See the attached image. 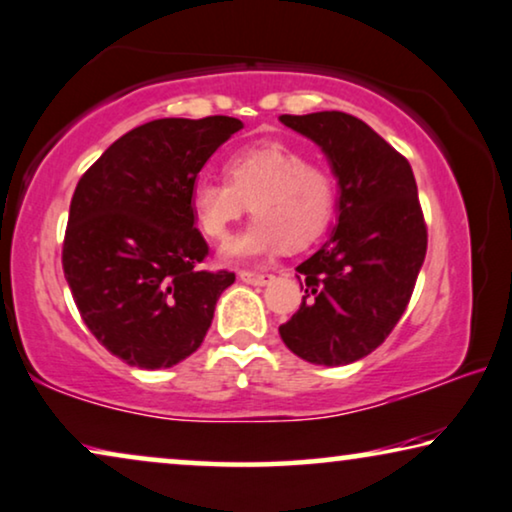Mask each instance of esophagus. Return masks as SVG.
I'll list each match as a JSON object with an SVG mask.
<instances>
[{"mask_svg": "<svg viewBox=\"0 0 512 512\" xmlns=\"http://www.w3.org/2000/svg\"><path fill=\"white\" fill-rule=\"evenodd\" d=\"M238 278H241L243 283H248V285H257V288H262V285H267V283H271L274 281V276L271 274H260V271H241V274H238Z\"/></svg>", "mask_w": 512, "mask_h": 512, "instance_id": "esophagus-1", "label": "esophagus"}]
</instances>
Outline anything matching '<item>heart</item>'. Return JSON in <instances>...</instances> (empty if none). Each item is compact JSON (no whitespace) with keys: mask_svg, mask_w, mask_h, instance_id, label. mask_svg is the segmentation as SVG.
<instances>
[{"mask_svg":"<svg viewBox=\"0 0 512 512\" xmlns=\"http://www.w3.org/2000/svg\"><path fill=\"white\" fill-rule=\"evenodd\" d=\"M227 179L199 180L192 189L194 217L203 236L224 241L248 208L245 231L222 248L234 262L260 260L283 248H302L323 234L335 210V182L327 170L278 140L255 142L227 159Z\"/></svg>","mask_w":512,"mask_h":512,"instance_id":"1","label":"heart"}]
</instances>
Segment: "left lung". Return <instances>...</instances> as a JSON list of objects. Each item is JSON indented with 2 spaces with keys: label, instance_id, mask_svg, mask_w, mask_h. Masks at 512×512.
Masks as SVG:
<instances>
[{
  "label": "left lung",
  "instance_id": "1",
  "mask_svg": "<svg viewBox=\"0 0 512 512\" xmlns=\"http://www.w3.org/2000/svg\"><path fill=\"white\" fill-rule=\"evenodd\" d=\"M278 119L316 142L339 187L337 224L297 267V281L306 285L302 306L278 332L306 363H356L391 335L426 257L412 166L351 114Z\"/></svg>",
  "mask_w": 512,
  "mask_h": 512
}]
</instances>
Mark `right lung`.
<instances>
[{
	"instance_id": "1",
	"label": "right lung",
	"mask_w": 512,
	"mask_h": 512,
	"mask_svg": "<svg viewBox=\"0 0 512 512\" xmlns=\"http://www.w3.org/2000/svg\"><path fill=\"white\" fill-rule=\"evenodd\" d=\"M243 124L234 117L156 119L109 145L74 189L63 269L74 304L105 349L166 370L192 356L236 281L201 271L194 227L201 168Z\"/></svg>"
}]
</instances>
